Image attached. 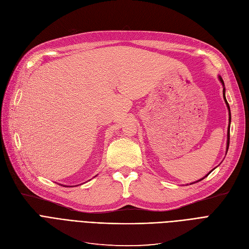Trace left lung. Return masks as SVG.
Wrapping results in <instances>:
<instances>
[{
  "mask_svg": "<svg viewBox=\"0 0 249 249\" xmlns=\"http://www.w3.org/2000/svg\"><path fill=\"white\" fill-rule=\"evenodd\" d=\"M219 80H220V82H222V84H223V86H225L224 85V81H223V79L219 77ZM225 91H226V89H225V87H224V90H223V94H224V99H225V101H226V105H227V107H228V108H229V121H230V123H231V112H230V107H229V104H228V101H227V99H226V96H225ZM229 143H230V125H229V130H228V142H227V152H228V149H229ZM210 173V172H209ZM208 173V174H209ZM207 174V176H208ZM206 176V177H207ZM205 177V178H206ZM203 179V178H202ZM202 179H200V180H202Z\"/></svg>",
  "mask_w": 249,
  "mask_h": 249,
  "instance_id": "obj_1",
  "label": "left lung"
}]
</instances>
